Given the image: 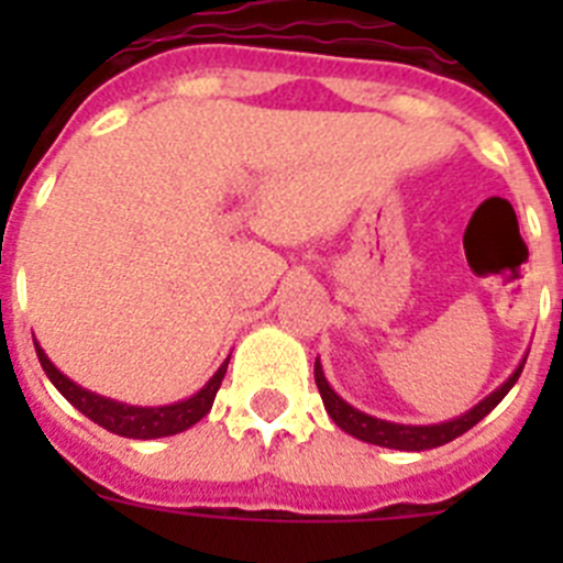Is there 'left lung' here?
<instances>
[{
  "label": "left lung",
  "mask_w": 563,
  "mask_h": 563,
  "mask_svg": "<svg viewBox=\"0 0 563 563\" xmlns=\"http://www.w3.org/2000/svg\"><path fill=\"white\" fill-rule=\"evenodd\" d=\"M527 355L521 357V363L514 369V375L507 377L501 383L499 389H494L485 400H479L471 411L465 415L454 417V420L445 422H431V426H406V422H391V420H380V417H372L366 411L355 409L350 402L343 400L335 389H332L330 383H327L324 369H321V361L316 357V386L321 391V400H324L327 415L335 420L338 429H343L346 434L357 437L363 442H372V445H380V449H395V451H429V449H440L445 442L456 440V437L465 434L467 429H474L476 422L485 420L490 411L496 409L501 402V397L507 391L514 389V383L519 380L521 369H525Z\"/></svg>",
  "instance_id": "1"
}]
</instances>
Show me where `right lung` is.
I'll use <instances>...</instances> for the list:
<instances>
[{
	"label": "right lung",
	"instance_id": "obj_1",
	"mask_svg": "<svg viewBox=\"0 0 563 563\" xmlns=\"http://www.w3.org/2000/svg\"><path fill=\"white\" fill-rule=\"evenodd\" d=\"M36 343V355L38 363H42L44 375L49 377V383L67 397L84 417H89L92 422H98L101 429L112 431L118 437H129V440H157V437H172V434H180V431L191 429L194 422H200L202 417L211 411L213 406V397L220 391L222 386V377H225L228 369V357L222 363L220 369L213 372L211 380L202 386L197 395H191L188 400H177V402H168V406H129V402H118L112 397H103L96 395V391L84 389L78 386L76 380H69L64 372H58L53 366L44 350Z\"/></svg>",
	"mask_w": 563,
	"mask_h": 563
}]
</instances>
